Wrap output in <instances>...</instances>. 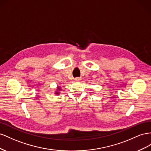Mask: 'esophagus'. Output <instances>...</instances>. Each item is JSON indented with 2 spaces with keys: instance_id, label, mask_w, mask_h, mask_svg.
<instances>
[{
  "instance_id": "1",
  "label": "esophagus",
  "mask_w": 151,
  "mask_h": 151,
  "mask_svg": "<svg viewBox=\"0 0 151 151\" xmlns=\"http://www.w3.org/2000/svg\"><path fill=\"white\" fill-rule=\"evenodd\" d=\"M75 80H76V81H79V80H80V78H78V77H77V78H75Z\"/></svg>"
}]
</instances>
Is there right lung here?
Instances as JSON below:
<instances>
[{
	"label": "right lung",
	"mask_w": 151,
	"mask_h": 151,
	"mask_svg": "<svg viewBox=\"0 0 151 151\" xmlns=\"http://www.w3.org/2000/svg\"><path fill=\"white\" fill-rule=\"evenodd\" d=\"M59 88H60V87H59ZM59 90H60V89H59ZM59 93V92H56L55 93Z\"/></svg>",
	"instance_id": "add662e5"
}]
</instances>
